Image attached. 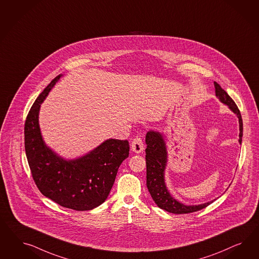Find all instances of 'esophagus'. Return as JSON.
<instances>
[{
  "mask_svg": "<svg viewBox=\"0 0 259 259\" xmlns=\"http://www.w3.org/2000/svg\"><path fill=\"white\" fill-rule=\"evenodd\" d=\"M131 148H132V151L137 154L141 153L142 152V150L144 149V144H143L141 136H137L134 138L132 143H131Z\"/></svg>",
  "mask_w": 259,
  "mask_h": 259,
  "instance_id": "1",
  "label": "esophagus"
}]
</instances>
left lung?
Wrapping results in <instances>:
<instances>
[{
  "label": "left lung",
  "instance_id": "obj_1",
  "mask_svg": "<svg viewBox=\"0 0 259 259\" xmlns=\"http://www.w3.org/2000/svg\"><path fill=\"white\" fill-rule=\"evenodd\" d=\"M215 95L221 102L227 104L234 113L236 114L239 119V142L242 141L243 135V121L241 113L235 104L234 100L228 95L227 92L220 87L218 82L214 81ZM146 144L147 147L145 149V159H146V185L149 191L150 195L157 206L167 212L172 213H190L197 212L206 208L210 204L213 202L210 201L207 203L200 205H192L186 206L184 204L177 201L169 194L164 183V169L167 161V152L165 142L162 136L158 132L150 131L146 135Z\"/></svg>",
  "mask_w": 259,
  "mask_h": 259
}]
</instances>
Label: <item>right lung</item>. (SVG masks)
I'll use <instances>...</instances> for the list:
<instances>
[{
	"instance_id": "1",
	"label": "right lung",
	"mask_w": 259,
	"mask_h": 259,
	"mask_svg": "<svg viewBox=\"0 0 259 259\" xmlns=\"http://www.w3.org/2000/svg\"><path fill=\"white\" fill-rule=\"evenodd\" d=\"M60 78L52 79L27 114L25 154L33 181L44 196L64 208L89 211L107 198L118 167L129 155V142L111 139L87 156L69 161L47 148L39 131V106Z\"/></svg>"
}]
</instances>
